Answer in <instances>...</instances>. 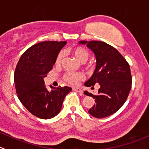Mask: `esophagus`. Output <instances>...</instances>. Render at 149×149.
I'll return each mask as SVG.
<instances>
[{
  "mask_svg": "<svg viewBox=\"0 0 149 149\" xmlns=\"http://www.w3.org/2000/svg\"><path fill=\"white\" fill-rule=\"evenodd\" d=\"M73 90L76 91L77 92H80V93H82V89H81L80 88H73Z\"/></svg>",
  "mask_w": 149,
  "mask_h": 149,
  "instance_id": "esophagus-1",
  "label": "esophagus"
}]
</instances>
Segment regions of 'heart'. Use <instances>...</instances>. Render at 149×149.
I'll use <instances>...</instances> for the list:
<instances>
[{"mask_svg":"<svg viewBox=\"0 0 149 149\" xmlns=\"http://www.w3.org/2000/svg\"><path fill=\"white\" fill-rule=\"evenodd\" d=\"M70 52L72 53L73 56L79 60L81 63H84L86 60L88 56H89V52L84 47H80V46H77V47H73L70 49ZM63 58V52H60L57 54V57L55 59V65H59L61 63L62 60ZM86 68L87 69H90L92 68V64L91 63H88L86 64ZM83 79V76L80 73H66L63 76V79L67 83L71 85H76L78 84L79 81Z\"/></svg>","mask_w":149,"mask_h":149,"instance_id":"1","label":"heart"}]
</instances>
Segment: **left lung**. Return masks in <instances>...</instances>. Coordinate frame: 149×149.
<instances>
[{
  "instance_id": "8db88e82",
  "label": "left lung",
  "mask_w": 149,
  "mask_h": 149,
  "mask_svg": "<svg viewBox=\"0 0 149 149\" xmlns=\"http://www.w3.org/2000/svg\"><path fill=\"white\" fill-rule=\"evenodd\" d=\"M93 51L97 65L93 75L85 86H100L98 95L84 94L95 99V104L89 110L94 117L101 119L113 114L127 100L132 87V75L129 63L112 46L98 41H81Z\"/></svg>"
}]
</instances>
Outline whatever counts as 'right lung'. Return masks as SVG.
<instances>
[{
	"instance_id": "obj_1",
	"label": "right lung",
	"mask_w": 149,
	"mask_h": 149,
	"mask_svg": "<svg viewBox=\"0 0 149 149\" xmlns=\"http://www.w3.org/2000/svg\"><path fill=\"white\" fill-rule=\"evenodd\" d=\"M66 41H43L32 46L20 57L14 72V84L19 100L27 111L43 119L59 113L68 86L48 90L44 78L53 68L55 59Z\"/></svg>"
}]
</instances>
